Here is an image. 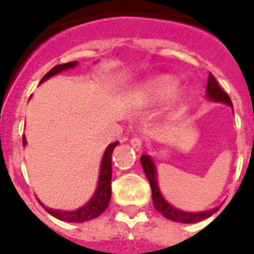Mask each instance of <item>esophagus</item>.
Returning a JSON list of instances; mask_svg holds the SVG:
<instances>
[{
  "label": "esophagus",
  "mask_w": 254,
  "mask_h": 254,
  "mask_svg": "<svg viewBox=\"0 0 254 254\" xmlns=\"http://www.w3.org/2000/svg\"><path fill=\"white\" fill-rule=\"evenodd\" d=\"M130 144H131V147L135 151H140L142 147V140L141 138H138V137H134L131 141H130Z\"/></svg>",
  "instance_id": "1"
}]
</instances>
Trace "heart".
<instances>
[{"label":"heart","instance_id":"heart-1","mask_svg":"<svg viewBox=\"0 0 254 254\" xmlns=\"http://www.w3.org/2000/svg\"><path fill=\"white\" fill-rule=\"evenodd\" d=\"M175 89H177L175 77H172L170 74H162V76L152 79L151 82L147 83V86L142 89V99L151 104H155V103L165 100L170 94L174 93ZM174 96H175V99H180L181 93L175 92Z\"/></svg>","mask_w":254,"mask_h":254}]
</instances>
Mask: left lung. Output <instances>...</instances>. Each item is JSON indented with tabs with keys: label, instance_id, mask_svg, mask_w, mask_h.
Here are the masks:
<instances>
[{
	"label": "left lung",
	"instance_id": "obj_1",
	"mask_svg": "<svg viewBox=\"0 0 254 254\" xmlns=\"http://www.w3.org/2000/svg\"><path fill=\"white\" fill-rule=\"evenodd\" d=\"M206 97L209 99L210 102L225 103V104H228L230 107H233L232 102H230V97L228 96V93L223 92L220 89V86L218 84L216 79L213 77L212 73H209V79H208ZM140 161H141L142 170L145 172V177L148 178L150 185H151L154 208L158 210L162 216H165L167 219L174 220V222H180V223H196V222H200V220L212 216L216 210L219 209V208H213V209L202 210V212H187V210H181L178 208H175V206H172L161 193L158 181H157V167H155V164L152 161L151 157L144 154V155H141Z\"/></svg>",
	"mask_w": 254,
	"mask_h": 254
}]
</instances>
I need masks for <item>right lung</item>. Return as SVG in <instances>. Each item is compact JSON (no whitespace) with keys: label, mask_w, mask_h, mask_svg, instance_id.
<instances>
[{"label":"right lung","mask_w":254,"mask_h":254,"mask_svg":"<svg viewBox=\"0 0 254 254\" xmlns=\"http://www.w3.org/2000/svg\"><path fill=\"white\" fill-rule=\"evenodd\" d=\"M79 62H67L64 64H56L55 67H52L48 73L45 74L41 80V83L48 80L49 77H52L55 74L61 73L64 70L67 69H73L77 66ZM22 144L24 147L26 145V138L25 135L22 137ZM119 141L112 142L110 145H107L106 151L103 154L102 164H100V174H99V181H97V188L94 190L93 196L87 200V203H84L83 206L77 208L74 210H58L52 209L45 206L44 203L41 202V205L44 206L45 210L48 213H51L52 216H55L56 219L64 220V222H72V223H80V222H87L92 220L97 216H100L104 210L107 209L109 202L112 198V154L113 150L117 147Z\"/></svg>","instance_id":"right-lung-1"}]
</instances>
